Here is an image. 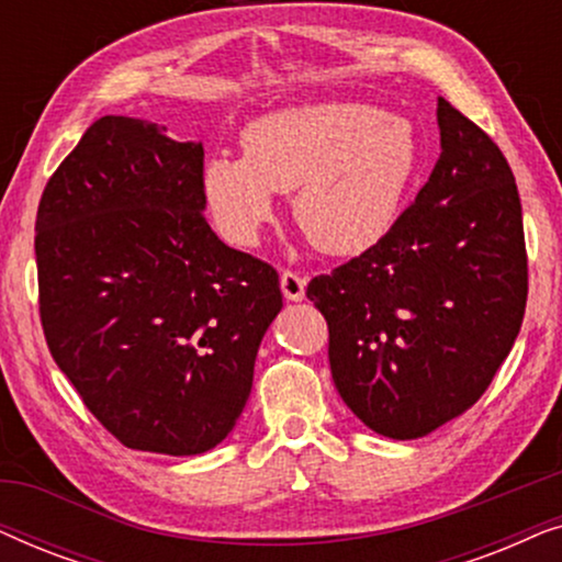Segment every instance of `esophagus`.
Segmentation results:
<instances>
[{
    "mask_svg": "<svg viewBox=\"0 0 562 562\" xmlns=\"http://www.w3.org/2000/svg\"><path fill=\"white\" fill-rule=\"evenodd\" d=\"M304 289H306L304 276H299L296 271H289V268L286 271H281V291L289 302H302Z\"/></svg>",
    "mask_w": 562,
    "mask_h": 562,
    "instance_id": "esophagus-1",
    "label": "esophagus"
}]
</instances>
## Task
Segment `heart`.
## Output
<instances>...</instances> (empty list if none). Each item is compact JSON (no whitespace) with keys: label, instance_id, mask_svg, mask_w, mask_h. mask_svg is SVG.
I'll use <instances>...</instances> for the list:
<instances>
[{"label":"heart","instance_id":"heart-1","mask_svg":"<svg viewBox=\"0 0 562 562\" xmlns=\"http://www.w3.org/2000/svg\"><path fill=\"white\" fill-rule=\"evenodd\" d=\"M243 156L204 164L202 191L227 240L252 245L273 220L276 194L306 240L327 256H358L394 227L422 171V137L398 114L358 102L268 112L240 137Z\"/></svg>","mask_w":562,"mask_h":562}]
</instances>
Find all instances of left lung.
Listing matches in <instances>:
<instances>
[{"label":"left lung","instance_id":"obj_1","mask_svg":"<svg viewBox=\"0 0 562 562\" xmlns=\"http://www.w3.org/2000/svg\"><path fill=\"white\" fill-rule=\"evenodd\" d=\"M442 153L429 181L373 248L314 276L329 368L352 414L417 440L494 381L527 306L519 191L498 145L437 102Z\"/></svg>","mask_w":562,"mask_h":562}]
</instances>
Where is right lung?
<instances>
[{
	"mask_svg": "<svg viewBox=\"0 0 562 562\" xmlns=\"http://www.w3.org/2000/svg\"><path fill=\"white\" fill-rule=\"evenodd\" d=\"M135 117L91 125L35 220L53 360L125 448L199 456L233 432L281 312L279 273L204 217V148Z\"/></svg>",
	"mask_w": 562,
	"mask_h": 562,
	"instance_id": "1",
	"label": "right lung"
}]
</instances>
